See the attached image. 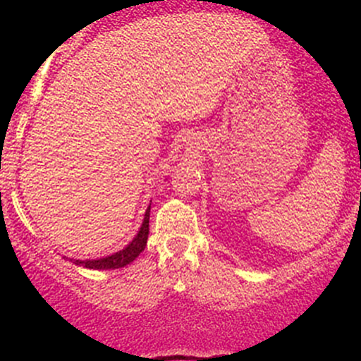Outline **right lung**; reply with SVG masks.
Returning <instances> with one entry per match:
<instances>
[{"instance_id":"right-lung-1","label":"right lung","mask_w":361,"mask_h":361,"mask_svg":"<svg viewBox=\"0 0 361 361\" xmlns=\"http://www.w3.org/2000/svg\"><path fill=\"white\" fill-rule=\"evenodd\" d=\"M149 212H151V205L147 207L146 214H144L142 226H140L137 235H135L122 251H117L114 252V255L98 259H76L74 264L90 268V270H117V268L127 267V264L137 258L140 252L144 251V247H146L149 235Z\"/></svg>"}]
</instances>
